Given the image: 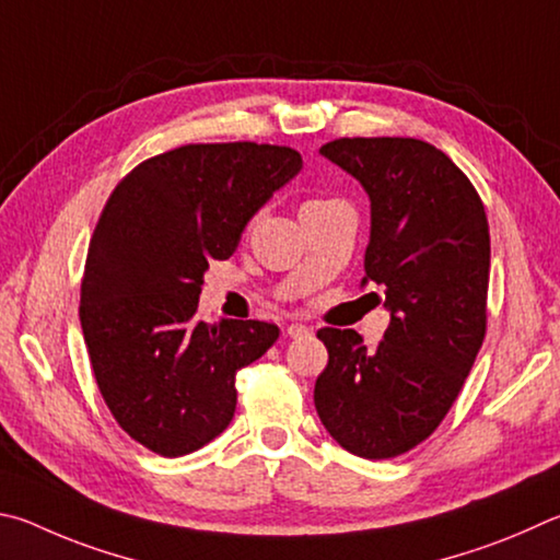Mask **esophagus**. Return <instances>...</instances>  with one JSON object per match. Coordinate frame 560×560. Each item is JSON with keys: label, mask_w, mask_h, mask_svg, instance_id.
<instances>
[{"label": "esophagus", "mask_w": 560, "mask_h": 560, "mask_svg": "<svg viewBox=\"0 0 560 560\" xmlns=\"http://www.w3.org/2000/svg\"><path fill=\"white\" fill-rule=\"evenodd\" d=\"M307 335H310V329L305 325H298V322H295V325L288 327V337L290 339H300V337H307Z\"/></svg>", "instance_id": "esophagus-1"}]
</instances>
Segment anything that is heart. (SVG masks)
Listing matches in <instances>:
<instances>
[{
	"label": "heart",
	"instance_id": "b5f03b06",
	"mask_svg": "<svg viewBox=\"0 0 560 560\" xmlns=\"http://www.w3.org/2000/svg\"><path fill=\"white\" fill-rule=\"evenodd\" d=\"M312 203H322V199H310V201H305L302 206H312Z\"/></svg>",
	"mask_w": 560,
	"mask_h": 560
}]
</instances>
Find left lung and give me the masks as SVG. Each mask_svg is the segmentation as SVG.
<instances>
[{"instance_id":"8db88e82","label":"left lung","mask_w":560,"mask_h":560,"mask_svg":"<svg viewBox=\"0 0 560 560\" xmlns=\"http://www.w3.org/2000/svg\"><path fill=\"white\" fill-rule=\"evenodd\" d=\"M322 154L371 199L361 288L384 290L390 325L374 349L325 327L315 386L327 433L351 455L388 459L435 433L487 335L489 223L465 172L413 137H339Z\"/></svg>"}]
</instances>
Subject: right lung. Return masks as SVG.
I'll use <instances>...</instances> for the list:
<instances>
[{
	"instance_id": "1",
	"label": "right lung",
	"mask_w": 560,
	"mask_h": 560,
	"mask_svg": "<svg viewBox=\"0 0 560 560\" xmlns=\"http://www.w3.org/2000/svg\"><path fill=\"white\" fill-rule=\"evenodd\" d=\"M302 170L292 147L184 144L122 176L97 219L81 280L95 384L127 435L182 457L235 413V374L280 337L258 319H196L203 272L231 258L250 215Z\"/></svg>"
}]
</instances>
